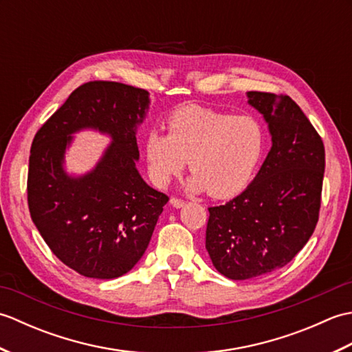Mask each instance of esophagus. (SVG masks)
I'll list each match as a JSON object with an SVG mask.
<instances>
[{"label":"esophagus","instance_id":"esophagus-1","mask_svg":"<svg viewBox=\"0 0 352 352\" xmlns=\"http://www.w3.org/2000/svg\"><path fill=\"white\" fill-rule=\"evenodd\" d=\"M170 204L174 206L175 208H180V207L184 206V201L180 199V198H177V197H172V198H170Z\"/></svg>","mask_w":352,"mask_h":352}]
</instances>
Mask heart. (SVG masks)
<instances>
[{"mask_svg":"<svg viewBox=\"0 0 352 352\" xmlns=\"http://www.w3.org/2000/svg\"><path fill=\"white\" fill-rule=\"evenodd\" d=\"M169 131L145 139L148 172L166 186L189 160L188 188L228 197L248 183L266 146V130L252 115L233 116L210 109L188 107L169 119Z\"/></svg>","mask_w":352,"mask_h":352,"instance_id":"obj_1","label":"heart"}]
</instances>
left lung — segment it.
<instances>
[{
	"instance_id": "obj_1",
	"label": "left lung",
	"mask_w": 352,
	"mask_h": 352,
	"mask_svg": "<svg viewBox=\"0 0 352 352\" xmlns=\"http://www.w3.org/2000/svg\"><path fill=\"white\" fill-rule=\"evenodd\" d=\"M272 148L254 182L227 204L208 207L206 248L218 272L248 280L286 266L319 219L325 149L315 126L287 95L248 92Z\"/></svg>"
}]
</instances>
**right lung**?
<instances>
[{
  "label": "right lung",
  "instance_id": "right-lung-1",
  "mask_svg": "<svg viewBox=\"0 0 352 352\" xmlns=\"http://www.w3.org/2000/svg\"><path fill=\"white\" fill-rule=\"evenodd\" d=\"M149 104L145 89L89 81L74 91L33 139L27 199L36 228L52 254L89 278H118L138 263L169 198L149 188L136 168V126ZM109 133L112 144L81 177L63 169L70 134Z\"/></svg>",
  "mask_w": 352,
  "mask_h": 352
}]
</instances>
